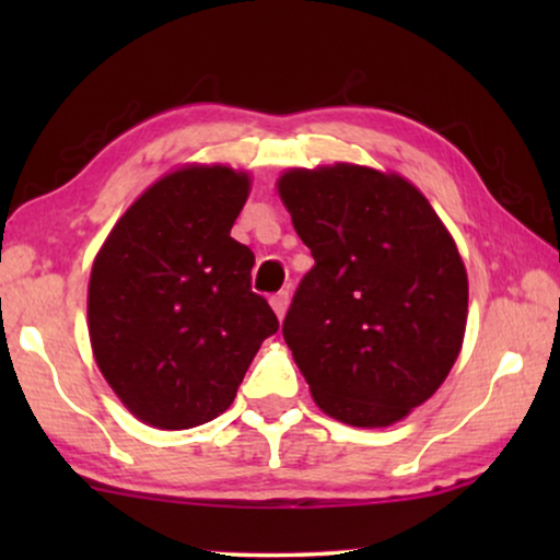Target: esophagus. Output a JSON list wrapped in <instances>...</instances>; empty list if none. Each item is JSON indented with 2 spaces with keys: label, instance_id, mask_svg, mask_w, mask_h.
<instances>
[{
  "label": "esophagus",
  "instance_id": "34e87169",
  "mask_svg": "<svg viewBox=\"0 0 560 560\" xmlns=\"http://www.w3.org/2000/svg\"><path fill=\"white\" fill-rule=\"evenodd\" d=\"M288 301H290V293H288V290H280V293H275V295L270 298V305H272V311L278 313V318L285 316V311H288Z\"/></svg>",
  "mask_w": 560,
  "mask_h": 560
}]
</instances>
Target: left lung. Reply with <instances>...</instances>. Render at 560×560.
Here are the masks:
<instances>
[{"label": "left lung", "instance_id": "obj_1", "mask_svg": "<svg viewBox=\"0 0 560 560\" xmlns=\"http://www.w3.org/2000/svg\"><path fill=\"white\" fill-rule=\"evenodd\" d=\"M316 265L282 320L318 408L359 428L425 402L454 366L469 282L431 203L400 175L334 165L280 178Z\"/></svg>", "mask_w": 560, "mask_h": 560}]
</instances>
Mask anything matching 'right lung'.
Wrapping results in <instances>:
<instances>
[{
    "label": "right lung",
    "mask_w": 560,
    "mask_h": 560,
    "mask_svg": "<svg viewBox=\"0 0 560 560\" xmlns=\"http://www.w3.org/2000/svg\"><path fill=\"white\" fill-rule=\"evenodd\" d=\"M249 178L183 167L129 206L89 282V334L102 374L144 423L180 431L234 402L278 316L252 293L255 255L232 236Z\"/></svg>",
    "instance_id": "add662e5"
}]
</instances>
